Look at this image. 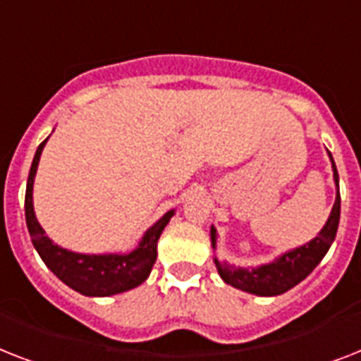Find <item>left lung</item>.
<instances>
[{
	"label": "left lung",
	"mask_w": 361,
	"mask_h": 361,
	"mask_svg": "<svg viewBox=\"0 0 361 361\" xmlns=\"http://www.w3.org/2000/svg\"><path fill=\"white\" fill-rule=\"evenodd\" d=\"M328 155H330L331 161L337 192L330 217L324 223V226L320 228L319 234L307 243L281 252L279 257H275L271 262L260 264V266H234L226 260H219L217 257H214L215 268L226 285L255 294V296H279V294H285L286 290L294 288L298 283H302L319 266L320 260L324 258V255L336 240L339 217H341L339 174H337L331 153L328 152ZM209 240H212V247L215 251L217 249V231H215L214 225L209 228Z\"/></svg>",
	"instance_id": "1"
}]
</instances>
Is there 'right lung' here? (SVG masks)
<instances>
[{
	"label": "right lung",
	"instance_id": "obj_1",
	"mask_svg": "<svg viewBox=\"0 0 361 361\" xmlns=\"http://www.w3.org/2000/svg\"><path fill=\"white\" fill-rule=\"evenodd\" d=\"M47 142L48 138L37 147L25 185V225L30 231L31 243L42 258V262L47 264V268L61 283L80 292L82 296H116L142 285L149 277V271L157 258V241L161 232L174 217L176 209H169L157 223H153L144 232L138 245L129 252H76L54 243L47 236L41 223L37 221L33 209V183Z\"/></svg>",
	"mask_w": 361,
	"mask_h": 361
}]
</instances>
